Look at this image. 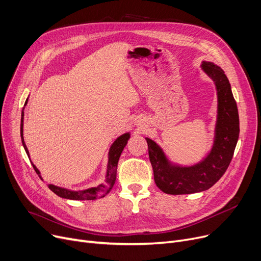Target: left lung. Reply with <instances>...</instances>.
<instances>
[{
	"instance_id": "obj_1",
	"label": "left lung",
	"mask_w": 261,
	"mask_h": 261,
	"mask_svg": "<svg viewBox=\"0 0 261 261\" xmlns=\"http://www.w3.org/2000/svg\"><path fill=\"white\" fill-rule=\"evenodd\" d=\"M202 71L217 91V118L214 142L210 151L194 165H180L169 160L163 148L145 138L156 186L168 195H189L207 190L226 171L239 138V115L230 84L223 70L210 61H202Z\"/></svg>"
}]
</instances>
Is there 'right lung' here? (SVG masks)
<instances>
[{
    "label": "right lung",
    "instance_id": "1",
    "mask_svg": "<svg viewBox=\"0 0 261 261\" xmlns=\"http://www.w3.org/2000/svg\"><path fill=\"white\" fill-rule=\"evenodd\" d=\"M27 100H29V98L26 99V103H27ZM23 121H24V112L22 111V114H21V140H22V145L25 149V152H26L27 156L30 158V151L25 145L24 138H23ZM130 136H131L130 132H126V133L121 134L113 142L111 147H110L109 153H108V166H107V172H106V180L102 184H100L98 186H95V187H90L87 189H81V190H73V189L60 187V186L54 185V184H49L48 188L53 191L54 194H56L60 198L67 199V200H80V201L82 200L84 201V200H96V199L105 197L107 194H109V191L112 189V187L115 183L117 163H118L119 156L122 152L123 148H125V146L128 143V140L130 139ZM32 165H33L35 171L37 172V174L40 176V179L43 181L39 169L34 165L33 163H32Z\"/></svg>",
    "mask_w": 261,
    "mask_h": 261
}]
</instances>
